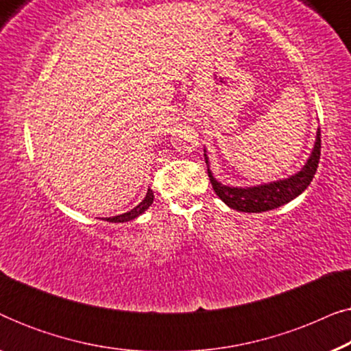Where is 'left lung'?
<instances>
[{
  "label": "left lung",
  "mask_w": 351,
  "mask_h": 351,
  "mask_svg": "<svg viewBox=\"0 0 351 351\" xmlns=\"http://www.w3.org/2000/svg\"><path fill=\"white\" fill-rule=\"evenodd\" d=\"M321 155V131L318 129L316 134L315 148L311 152L308 161L305 166L297 172V174L291 176L289 179H282L278 182H271V184L258 185V186H228L222 185L220 182L214 179L213 172L208 167V176L213 189L220 199L223 201L228 208L237 209L239 213H265V210H271L280 208V206L289 203L294 198H297L310 182L313 180L315 172L318 169ZM206 165H208V156H206Z\"/></svg>",
  "instance_id": "left-lung-1"
}]
</instances>
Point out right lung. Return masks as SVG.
I'll return each instance as SVG.
<instances>
[{"label": "right lung", "mask_w": 351, "mask_h": 351, "mask_svg": "<svg viewBox=\"0 0 351 351\" xmlns=\"http://www.w3.org/2000/svg\"><path fill=\"white\" fill-rule=\"evenodd\" d=\"M153 191L152 189H148L145 198L142 199V203H138L136 208L129 210V213H124V214H119V215H114V217H108L107 220L108 222H114V223H119V222H129V220H134L136 217H138V215L145 213V210L150 208L152 203H153Z\"/></svg>", "instance_id": "1"}]
</instances>
